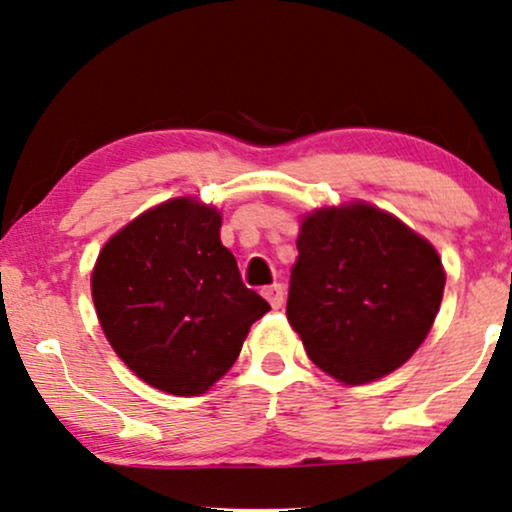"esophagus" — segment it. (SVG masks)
I'll return each instance as SVG.
<instances>
[{
	"instance_id": "1",
	"label": "esophagus",
	"mask_w": 512,
	"mask_h": 512,
	"mask_svg": "<svg viewBox=\"0 0 512 512\" xmlns=\"http://www.w3.org/2000/svg\"><path fill=\"white\" fill-rule=\"evenodd\" d=\"M262 295L269 300V305H272L274 310H279V307L283 305V286H281V283H272V286H267L262 291Z\"/></svg>"
}]
</instances>
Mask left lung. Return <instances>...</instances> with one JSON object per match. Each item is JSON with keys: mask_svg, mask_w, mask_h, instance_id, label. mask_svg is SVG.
Wrapping results in <instances>:
<instances>
[{"mask_svg": "<svg viewBox=\"0 0 512 512\" xmlns=\"http://www.w3.org/2000/svg\"><path fill=\"white\" fill-rule=\"evenodd\" d=\"M295 245L286 317L307 357L346 386L405 365L441 307L434 245L362 200L305 212Z\"/></svg>", "mask_w": 512, "mask_h": 512, "instance_id": "1", "label": "left lung"}]
</instances>
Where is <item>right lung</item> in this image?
<instances>
[{
    "label": "right lung",
    "instance_id": "1",
    "mask_svg": "<svg viewBox=\"0 0 512 512\" xmlns=\"http://www.w3.org/2000/svg\"><path fill=\"white\" fill-rule=\"evenodd\" d=\"M221 212L183 195L145 209L102 245L90 276L109 346L138 379L202 396L238 360L269 303L221 245Z\"/></svg>",
    "mask_w": 512,
    "mask_h": 512
}]
</instances>
